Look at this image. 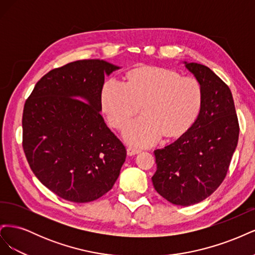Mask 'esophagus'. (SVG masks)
<instances>
[{
  "label": "esophagus",
  "mask_w": 255,
  "mask_h": 255,
  "mask_svg": "<svg viewBox=\"0 0 255 255\" xmlns=\"http://www.w3.org/2000/svg\"><path fill=\"white\" fill-rule=\"evenodd\" d=\"M139 152H140V149L136 148V146H132V145L128 146V155H135V154L139 153Z\"/></svg>",
  "instance_id": "obj_1"
}]
</instances>
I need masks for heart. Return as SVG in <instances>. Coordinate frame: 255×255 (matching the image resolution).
Here are the masks:
<instances>
[{
	"instance_id": "b5f03b06",
	"label": "heart",
	"mask_w": 255,
	"mask_h": 255,
	"mask_svg": "<svg viewBox=\"0 0 255 255\" xmlns=\"http://www.w3.org/2000/svg\"><path fill=\"white\" fill-rule=\"evenodd\" d=\"M141 103L143 115L128 123L123 136L129 143L149 145L194 125L202 109L203 88L192 76L159 68L138 69L128 82L111 78L104 83L101 106L113 128L125 127Z\"/></svg>"
}]
</instances>
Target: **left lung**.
Returning <instances> with one entry per match:
<instances>
[{
  "instance_id": "left-lung-1",
  "label": "left lung",
  "mask_w": 255,
  "mask_h": 255,
  "mask_svg": "<svg viewBox=\"0 0 255 255\" xmlns=\"http://www.w3.org/2000/svg\"><path fill=\"white\" fill-rule=\"evenodd\" d=\"M185 64L202 85V109L181 137L154 151L156 171L152 182L167 201L188 206L210 197L225 180L238 142L239 123L228 85L206 66Z\"/></svg>"
}]
</instances>
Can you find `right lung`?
I'll list each match as a JSON object with an SVG mask.
<instances>
[{
    "instance_id": "1",
    "label": "right lung",
    "mask_w": 255,
    "mask_h": 255,
    "mask_svg": "<svg viewBox=\"0 0 255 255\" xmlns=\"http://www.w3.org/2000/svg\"><path fill=\"white\" fill-rule=\"evenodd\" d=\"M117 69L100 59L69 63L44 74L25 101L22 145L28 165L68 201L86 203L105 195L126 161L125 144L100 113L105 74Z\"/></svg>"
}]
</instances>
